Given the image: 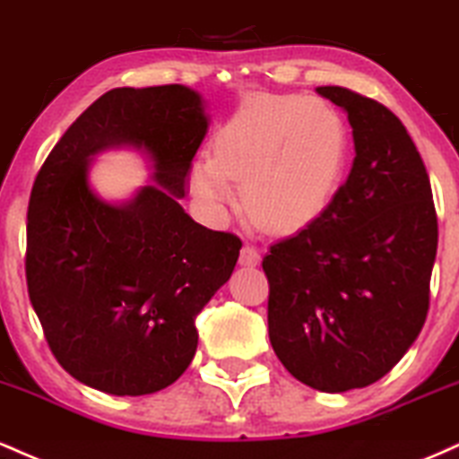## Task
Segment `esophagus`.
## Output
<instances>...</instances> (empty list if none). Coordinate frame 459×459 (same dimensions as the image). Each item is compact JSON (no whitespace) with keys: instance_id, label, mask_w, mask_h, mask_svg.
Masks as SVG:
<instances>
[{"instance_id":"34e87169","label":"esophagus","mask_w":459,"mask_h":459,"mask_svg":"<svg viewBox=\"0 0 459 459\" xmlns=\"http://www.w3.org/2000/svg\"><path fill=\"white\" fill-rule=\"evenodd\" d=\"M260 262H262L260 251H257L255 247H251V245L242 247V251H240V264H242V266H257Z\"/></svg>"}]
</instances>
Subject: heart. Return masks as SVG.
Here are the masks:
<instances>
[{
    "mask_svg": "<svg viewBox=\"0 0 459 459\" xmlns=\"http://www.w3.org/2000/svg\"><path fill=\"white\" fill-rule=\"evenodd\" d=\"M214 156H199L188 185L206 206L231 202L264 230L296 231L316 223L335 199L350 154L348 126L331 102L300 94L247 99L214 134Z\"/></svg>",
    "mask_w": 459,
    "mask_h": 459,
    "instance_id": "1",
    "label": "heart"
}]
</instances>
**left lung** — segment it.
I'll use <instances>...</instances> for the list:
<instances>
[{
  "instance_id": "8db88e82",
  "label": "left lung",
  "mask_w": 459,
  "mask_h": 459,
  "mask_svg": "<svg viewBox=\"0 0 459 459\" xmlns=\"http://www.w3.org/2000/svg\"><path fill=\"white\" fill-rule=\"evenodd\" d=\"M316 91L348 113L357 156L326 212L264 257L268 337L296 380L343 393L389 374L421 333L438 219L400 117L339 85Z\"/></svg>"
}]
</instances>
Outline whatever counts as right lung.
<instances>
[{"label": "right lung", "mask_w": 459, "mask_h": 459, "mask_svg": "<svg viewBox=\"0 0 459 459\" xmlns=\"http://www.w3.org/2000/svg\"><path fill=\"white\" fill-rule=\"evenodd\" d=\"M206 131L204 99L186 85L116 88L70 124L38 171L27 292L57 363L91 389L134 397L180 378L195 357L197 314L234 273L240 238L180 206ZM111 147L153 163L155 185L122 204L89 186L91 159Z\"/></svg>", "instance_id": "1"}]
</instances>
